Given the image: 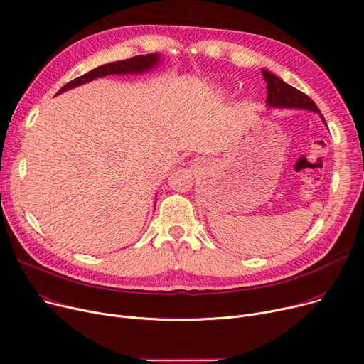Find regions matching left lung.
<instances>
[{
  "instance_id": "obj_1",
  "label": "left lung",
  "mask_w": 364,
  "mask_h": 364,
  "mask_svg": "<svg viewBox=\"0 0 364 364\" xmlns=\"http://www.w3.org/2000/svg\"><path fill=\"white\" fill-rule=\"evenodd\" d=\"M263 77L267 83V98L266 102L269 107H277V109H301L309 112H316L320 114V110L314 101L304 92L295 90L291 85L284 82L281 77L274 76L267 70H262ZM323 123L326 124L325 117L320 114Z\"/></svg>"
}]
</instances>
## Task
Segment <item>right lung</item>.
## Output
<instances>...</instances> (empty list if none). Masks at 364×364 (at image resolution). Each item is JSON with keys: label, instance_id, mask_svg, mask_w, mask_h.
Here are the masks:
<instances>
[{"label": "right lung", "instance_id": "obj_1", "mask_svg": "<svg viewBox=\"0 0 364 364\" xmlns=\"http://www.w3.org/2000/svg\"><path fill=\"white\" fill-rule=\"evenodd\" d=\"M159 58H160L159 54H146V55H136L132 58L102 64V66L88 72L87 75H82L64 85V87L57 92V95L61 92H66L68 90L76 88V87H79V85H83V83L97 79V77L107 76V75H126V73L148 72V70H151L154 66H157Z\"/></svg>", "mask_w": 364, "mask_h": 364}]
</instances>
